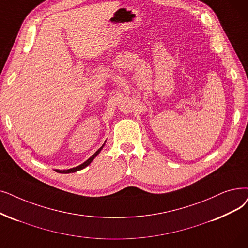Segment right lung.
Returning <instances> with one entry per match:
<instances>
[{"instance_id": "obj_1", "label": "right lung", "mask_w": 248, "mask_h": 248, "mask_svg": "<svg viewBox=\"0 0 248 248\" xmlns=\"http://www.w3.org/2000/svg\"><path fill=\"white\" fill-rule=\"evenodd\" d=\"M105 144V143H104ZM104 144L97 150L96 151V152L88 159V160H86L84 163H82L81 165H79V166H77V167H73V168H70V169H67V170H59V169H56V171L57 172H59V173H73V172H76V171H79V170H81V169H83V168H85L86 166H88L92 161H93V159L97 156L99 153H100V151L102 150V148H103V146H104Z\"/></svg>"}]
</instances>
